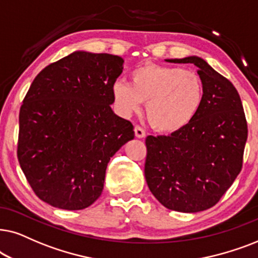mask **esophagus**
<instances>
[{
    "label": "esophagus",
    "mask_w": 258,
    "mask_h": 258,
    "mask_svg": "<svg viewBox=\"0 0 258 258\" xmlns=\"http://www.w3.org/2000/svg\"><path fill=\"white\" fill-rule=\"evenodd\" d=\"M135 135L137 138H144V137L146 136V133H145V131H144L143 127L137 125V126H135Z\"/></svg>",
    "instance_id": "1"
}]
</instances>
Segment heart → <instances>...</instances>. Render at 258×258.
Segmentation results:
<instances>
[{"instance_id": "heart-1", "label": "heart", "mask_w": 258, "mask_h": 258, "mask_svg": "<svg viewBox=\"0 0 258 258\" xmlns=\"http://www.w3.org/2000/svg\"><path fill=\"white\" fill-rule=\"evenodd\" d=\"M131 84L116 80L112 94L116 107L128 115L146 101V116L154 130L174 133L186 127L204 101V85L195 72L147 63L131 73Z\"/></svg>"}]
</instances>
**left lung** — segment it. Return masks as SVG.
<instances>
[{"label":"left lung","instance_id":"1","mask_svg":"<svg viewBox=\"0 0 258 258\" xmlns=\"http://www.w3.org/2000/svg\"><path fill=\"white\" fill-rule=\"evenodd\" d=\"M167 61L197 66L204 101L183 130L147 137L146 183L170 210L203 211L218 203L241 172L248 123L235 86L207 61L198 56Z\"/></svg>","mask_w":258,"mask_h":258}]
</instances>
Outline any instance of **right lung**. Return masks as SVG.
Listing matches in <instances>:
<instances>
[{
  "label": "right lung",
  "mask_w": 258,
  "mask_h": 258,
  "mask_svg": "<svg viewBox=\"0 0 258 258\" xmlns=\"http://www.w3.org/2000/svg\"><path fill=\"white\" fill-rule=\"evenodd\" d=\"M122 63L116 55L75 51L44 67L23 99L17 159L35 195L51 207L93 204L111 157L135 138L132 122L111 108Z\"/></svg>",
  "instance_id": "1"
}]
</instances>
